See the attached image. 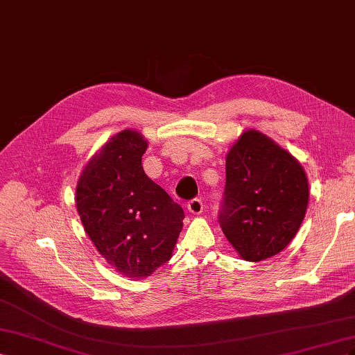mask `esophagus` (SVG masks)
Here are the masks:
<instances>
[{
  "instance_id": "1",
  "label": "esophagus",
  "mask_w": 355,
  "mask_h": 355,
  "mask_svg": "<svg viewBox=\"0 0 355 355\" xmlns=\"http://www.w3.org/2000/svg\"><path fill=\"white\" fill-rule=\"evenodd\" d=\"M187 209L191 212V214L199 216V214H202V212H204V204H202L200 199H193L187 204Z\"/></svg>"
}]
</instances>
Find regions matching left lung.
I'll use <instances>...</instances> for the list:
<instances>
[{"label": "left lung", "instance_id": "left-lung-1", "mask_svg": "<svg viewBox=\"0 0 355 355\" xmlns=\"http://www.w3.org/2000/svg\"><path fill=\"white\" fill-rule=\"evenodd\" d=\"M309 183L300 162L257 129L242 132L226 155L220 226L247 261L284 250L306 214Z\"/></svg>", "mask_w": 355, "mask_h": 355}]
</instances>
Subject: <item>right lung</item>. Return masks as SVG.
Masks as SVG:
<instances>
[{
	"mask_svg": "<svg viewBox=\"0 0 355 355\" xmlns=\"http://www.w3.org/2000/svg\"><path fill=\"white\" fill-rule=\"evenodd\" d=\"M147 139L134 129L111 137L83 168L76 207L85 232L111 268L147 278L172 257L184 211L150 180L141 157Z\"/></svg>",
	"mask_w": 355,
	"mask_h": 355,
	"instance_id": "right-lung-1",
	"label": "right lung"
}]
</instances>
